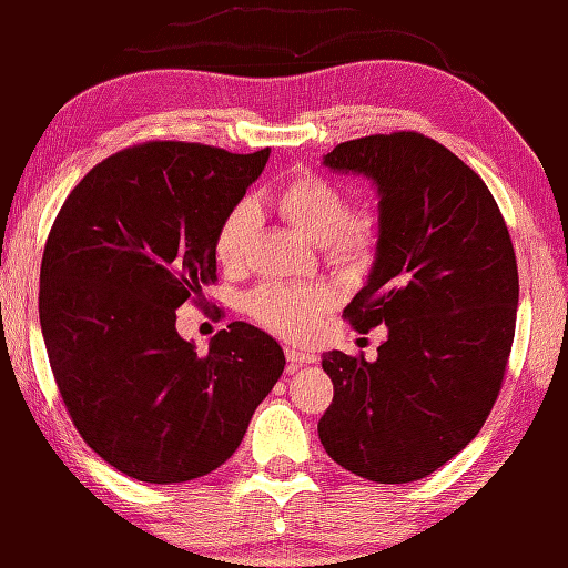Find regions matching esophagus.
Listing matches in <instances>:
<instances>
[{"label": "esophagus", "mask_w": 568, "mask_h": 568, "mask_svg": "<svg viewBox=\"0 0 568 568\" xmlns=\"http://www.w3.org/2000/svg\"><path fill=\"white\" fill-rule=\"evenodd\" d=\"M285 358H287V366H291V371H295V368L305 366V364H315V361H317V354L303 352V348H293V346H287V348H285Z\"/></svg>", "instance_id": "34e87169"}]
</instances>
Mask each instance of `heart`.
<instances>
[{
  "instance_id": "heart-1",
  "label": "heart",
  "mask_w": 568,
  "mask_h": 568,
  "mask_svg": "<svg viewBox=\"0 0 568 568\" xmlns=\"http://www.w3.org/2000/svg\"><path fill=\"white\" fill-rule=\"evenodd\" d=\"M273 204L295 232L324 248V256L336 268H364L376 258L385 229L381 210L376 204L348 207L344 187L334 180L300 171L275 190ZM256 232V204L251 200L232 204L214 232L216 261L226 271L241 268ZM332 305L334 293L329 287L291 283L258 285L246 300L251 320L285 339H305Z\"/></svg>"
}]
</instances>
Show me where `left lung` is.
<instances>
[{
    "label": "left lung",
    "instance_id": "1",
    "mask_svg": "<svg viewBox=\"0 0 568 568\" xmlns=\"http://www.w3.org/2000/svg\"><path fill=\"white\" fill-rule=\"evenodd\" d=\"M324 165L378 185L383 241L344 320L385 324L388 339L373 364L322 356L334 400L320 439L361 478L409 484L462 452L498 400L520 297L513 239L480 175L417 131L344 141Z\"/></svg>",
    "mask_w": 568,
    "mask_h": 568
}]
</instances>
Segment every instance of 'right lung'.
<instances>
[{"label": "right lung", "mask_w": 568, "mask_h": 568, "mask_svg": "<svg viewBox=\"0 0 568 568\" xmlns=\"http://www.w3.org/2000/svg\"><path fill=\"white\" fill-rule=\"evenodd\" d=\"M271 151L146 141L72 187L41 261L39 317L72 425L143 484H183L232 456L285 368L273 336L232 322L197 354L175 310L216 283L214 232Z\"/></svg>", "instance_id": "right-lung-1"}]
</instances>
